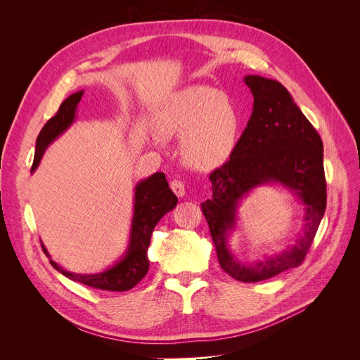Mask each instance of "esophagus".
Wrapping results in <instances>:
<instances>
[{"label":"esophagus","instance_id":"obj_1","mask_svg":"<svg viewBox=\"0 0 360 360\" xmlns=\"http://www.w3.org/2000/svg\"><path fill=\"white\" fill-rule=\"evenodd\" d=\"M169 186H171L172 192L176 193L179 198H183L184 193H186V189H184V183L180 181V180H172V181L169 183Z\"/></svg>","mask_w":360,"mask_h":360}]
</instances>
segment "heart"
Instances as JSON below:
<instances>
[{"mask_svg":"<svg viewBox=\"0 0 360 360\" xmlns=\"http://www.w3.org/2000/svg\"><path fill=\"white\" fill-rule=\"evenodd\" d=\"M155 126L162 136H180L181 156L189 167L209 171L233 155L242 135L243 115L230 96L198 84L162 99ZM151 138L159 141L156 135Z\"/></svg>","mask_w":360,"mask_h":360,"instance_id":"b5f03b06","label":"heart"}]
</instances>
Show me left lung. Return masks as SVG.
I'll use <instances>...</instances> for the list:
<instances>
[{
    "label": "left lung",
    "instance_id": "left-lung-1",
    "mask_svg": "<svg viewBox=\"0 0 360 360\" xmlns=\"http://www.w3.org/2000/svg\"><path fill=\"white\" fill-rule=\"evenodd\" d=\"M243 81L254 96L252 114L230 160L210 174L213 195L201 207L221 267L240 282H259L297 267L308 254L326 210L323 143L281 82L258 75ZM267 184H279L301 201L304 234L281 253L238 260L229 248L238 205Z\"/></svg>",
    "mask_w": 360,
    "mask_h": 360
}]
</instances>
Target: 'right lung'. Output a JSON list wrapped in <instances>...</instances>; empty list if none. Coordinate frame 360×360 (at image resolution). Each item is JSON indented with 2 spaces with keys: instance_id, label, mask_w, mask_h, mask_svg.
I'll return each mask as SVG.
<instances>
[{
  "instance_id": "obj_1",
  "label": "right lung",
  "mask_w": 360,
  "mask_h": 360,
  "mask_svg": "<svg viewBox=\"0 0 360 360\" xmlns=\"http://www.w3.org/2000/svg\"><path fill=\"white\" fill-rule=\"evenodd\" d=\"M82 94L84 90L70 94L61 103L58 112L40 130L36 141V155L31 172H34L40 165L46 148L73 124L76 108L81 102ZM177 201L179 200L169 189L163 172H155L153 176L138 181L134 193V214L132 222H130L129 242L123 257L115 264L99 271V274H73V271L57 264L56 261H52L53 269H57L66 278L78 281L81 284L93 288L106 291H127L134 288L147 275L150 267L147 250L151 240V233H153L155 226L163 214H167L177 205ZM41 246L46 250L45 245Z\"/></svg>"
}]
</instances>
